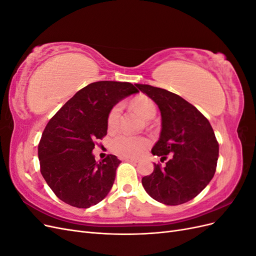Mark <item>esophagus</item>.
<instances>
[{"mask_svg":"<svg viewBox=\"0 0 256 256\" xmlns=\"http://www.w3.org/2000/svg\"><path fill=\"white\" fill-rule=\"evenodd\" d=\"M124 160L128 161V162H131V164H136V162H138V159H132V158H125Z\"/></svg>","mask_w":256,"mask_h":256,"instance_id":"34e87169","label":"esophagus"}]
</instances>
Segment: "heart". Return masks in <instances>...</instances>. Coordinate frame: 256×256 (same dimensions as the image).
Returning a JSON list of instances; mask_svg holds the SVG:
<instances>
[{
  "instance_id": "obj_1",
  "label": "heart",
  "mask_w": 256,
  "mask_h": 256,
  "mask_svg": "<svg viewBox=\"0 0 256 256\" xmlns=\"http://www.w3.org/2000/svg\"><path fill=\"white\" fill-rule=\"evenodd\" d=\"M131 108L136 110L146 120L154 118L157 113L154 102L145 96L138 97L131 102ZM122 114V106L120 104L111 108L108 113L106 125L109 130H115L120 125ZM150 142L144 136H136L127 134H120L114 136L111 141V150L120 157H136L148 146Z\"/></svg>"
}]
</instances>
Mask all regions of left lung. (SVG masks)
<instances>
[{
  "mask_svg": "<svg viewBox=\"0 0 256 256\" xmlns=\"http://www.w3.org/2000/svg\"><path fill=\"white\" fill-rule=\"evenodd\" d=\"M136 86L157 104L162 129L152 147L154 156L166 166L154 164V172L142 178L145 191L166 205H180L194 198L212 180L219 144L208 120L194 106L166 90L147 84Z\"/></svg>",
  "mask_w": 256,
  "mask_h": 256,
  "instance_id": "1",
  "label": "left lung"
}]
</instances>
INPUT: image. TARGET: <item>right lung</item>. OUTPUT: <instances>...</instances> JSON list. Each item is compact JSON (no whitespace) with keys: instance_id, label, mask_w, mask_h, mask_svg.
Listing matches in <instances>:
<instances>
[{"instance_id":"obj_1","label":"right lung","mask_w":256,"mask_h":256,"mask_svg":"<svg viewBox=\"0 0 256 256\" xmlns=\"http://www.w3.org/2000/svg\"><path fill=\"white\" fill-rule=\"evenodd\" d=\"M138 90L129 82L90 83L54 114L38 144L40 173L64 203L88 208L111 190L120 161L114 154L97 164L92 150L106 136V118L120 100Z\"/></svg>"}]
</instances>
